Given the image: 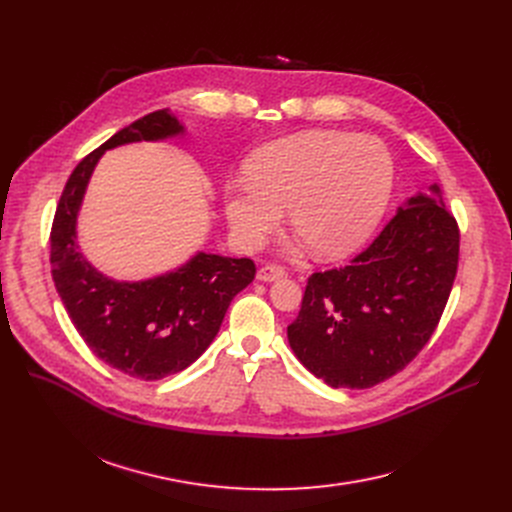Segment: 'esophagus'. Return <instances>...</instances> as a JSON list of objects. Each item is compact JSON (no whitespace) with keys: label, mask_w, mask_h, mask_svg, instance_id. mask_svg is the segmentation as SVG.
Here are the masks:
<instances>
[{"label":"esophagus","mask_w":512,"mask_h":512,"mask_svg":"<svg viewBox=\"0 0 512 512\" xmlns=\"http://www.w3.org/2000/svg\"><path fill=\"white\" fill-rule=\"evenodd\" d=\"M284 267H280V265H263V267H259L257 270V280H261V282H274V280H280V278H284Z\"/></svg>","instance_id":"1"}]
</instances>
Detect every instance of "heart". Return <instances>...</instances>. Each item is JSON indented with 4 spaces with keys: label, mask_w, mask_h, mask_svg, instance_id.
Returning a JSON list of instances; mask_svg holds the SVG:
<instances>
[{
    "label": "heart",
    "mask_w": 512,
    "mask_h": 512,
    "mask_svg": "<svg viewBox=\"0 0 512 512\" xmlns=\"http://www.w3.org/2000/svg\"><path fill=\"white\" fill-rule=\"evenodd\" d=\"M392 188L382 141L340 130H307L257 149L245 180L224 186V207L240 247L261 245L288 207L292 232L319 257L355 251L378 226Z\"/></svg>",
    "instance_id": "b5f03b06"
}]
</instances>
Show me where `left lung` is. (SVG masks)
<instances>
[{
  "label": "left lung",
  "mask_w": 512,
  "mask_h": 512,
  "mask_svg": "<svg viewBox=\"0 0 512 512\" xmlns=\"http://www.w3.org/2000/svg\"><path fill=\"white\" fill-rule=\"evenodd\" d=\"M459 224L438 184L411 197L351 263L307 280L294 355L332 388H371L432 338L459 267Z\"/></svg>",
  "instance_id": "8db88e82"
}]
</instances>
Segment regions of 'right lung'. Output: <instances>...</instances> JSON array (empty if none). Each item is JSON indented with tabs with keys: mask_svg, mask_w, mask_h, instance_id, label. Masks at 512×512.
Instances as JSON below:
<instances>
[{
	"mask_svg": "<svg viewBox=\"0 0 512 512\" xmlns=\"http://www.w3.org/2000/svg\"><path fill=\"white\" fill-rule=\"evenodd\" d=\"M184 126L168 110L118 130L80 159L51 224V276L76 332L103 363L153 382L197 361L218 334L236 294L257 267L251 259L197 253L176 272L143 282L99 274L76 245V213L99 157L118 145L176 137Z\"/></svg>",
	"mask_w": 512,
	"mask_h": 512,
	"instance_id": "1",
	"label": "right lung"
}]
</instances>
